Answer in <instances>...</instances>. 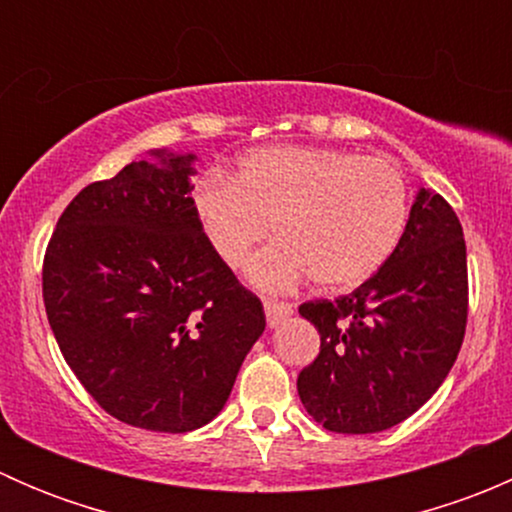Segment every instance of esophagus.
<instances>
[{
    "label": "esophagus",
    "instance_id": "obj_1",
    "mask_svg": "<svg viewBox=\"0 0 512 512\" xmlns=\"http://www.w3.org/2000/svg\"><path fill=\"white\" fill-rule=\"evenodd\" d=\"M292 312H294L292 304L277 302V299H265V314L270 327H277V324L285 322V319L292 317Z\"/></svg>",
    "mask_w": 512,
    "mask_h": 512
}]
</instances>
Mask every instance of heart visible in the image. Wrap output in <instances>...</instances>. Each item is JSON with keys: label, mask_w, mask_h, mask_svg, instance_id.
I'll return each mask as SVG.
<instances>
[{"label": "heart", "mask_w": 512, "mask_h": 512, "mask_svg": "<svg viewBox=\"0 0 512 512\" xmlns=\"http://www.w3.org/2000/svg\"><path fill=\"white\" fill-rule=\"evenodd\" d=\"M193 213L227 267L247 262L267 232L277 242L247 267V280L282 292L312 277L342 292L379 272L404 240L409 183L389 158L339 148L267 146L237 160L230 180L195 188Z\"/></svg>", "instance_id": "heart-1"}]
</instances>
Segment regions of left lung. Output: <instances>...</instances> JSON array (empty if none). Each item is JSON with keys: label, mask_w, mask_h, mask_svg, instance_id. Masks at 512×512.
<instances>
[{"label": "left lung", "mask_w": 512, "mask_h": 512, "mask_svg": "<svg viewBox=\"0 0 512 512\" xmlns=\"http://www.w3.org/2000/svg\"><path fill=\"white\" fill-rule=\"evenodd\" d=\"M319 356L299 371L307 414L334 433H376L416 414L461 352L468 265L461 220L421 188L391 260L352 294L299 307Z\"/></svg>", "instance_id": "obj_1"}]
</instances>
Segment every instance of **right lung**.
Masks as SVG:
<instances>
[{"label": "right lung", "instance_id": "right-lung-1", "mask_svg": "<svg viewBox=\"0 0 512 512\" xmlns=\"http://www.w3.org/2000/svg\"><path fill=\"white\" fill-rule=\"evenodd\" d=\"M86 185L44 255V307L66 364L128 426L185 433L223 411L262 302L198 227L195 156L151 151Z\"/></svg>", "mask_w": 512, "mask_h": 512}]
</instances>
